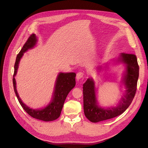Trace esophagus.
<instances>
[{"mask_svg":"<svg viewBox=\"0 0 148 148\" xmlns=\"http://www.w3.org/2000/svg\"><path fill=\"white\" fill-rule=\"evenodd\" d=\"M83 76H84V73L83 72H81V71H79V72L77 73V81H79V80H82L83 78Z\"/></svg>","mask_w":148,"mask_h":148,"instance_id":"esophagus-1","label":"esophagus"}]
</instances>
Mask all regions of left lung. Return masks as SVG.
<instances>
[{
  "mask_svg": "<svg viewBox=\"0 0 148 148\" xmlns=\"http://www.w3.org/2000/svg\"><path fill=\"white\" fill-rule=\"evenodd\" d=\"M119 61L127 65L123 82L127 89L125 98H122L117 107L104 109L98 107L96 102L95 82L88 78L83 84V108L86 118L92 122H98L114 118L123 114L131 104L136 92L139 77V65L135 54L121 53Z\"/></svg>",
  "mask_w": 148,
  "mask_h": 148,
  "instance_id": "left-lung-1",
  "label": "left lung"
}]
</instances>
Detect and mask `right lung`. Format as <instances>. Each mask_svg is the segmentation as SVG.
<instances>
[{
	"label": "right lung",
	"mask_w": 148,
	"mask_h": 148,
	"mask_svg": "<svg viewBox=\"0 0 148 148\" xmlns=\"http://www.w3.org/2000/svg\"><path fill=\"white\" fill-rule=\"evenodd\" d=\"M37 41V38L34 34L30 35L28 40L25 43L24 46L18 53L14 65V74L13 77V84L16 96L18 100L20 105L23 109L31 117L34 119L49 122L53 121L59 118L61 114L64 102L69 92L72 89L76 84L75 73H60L56 79V86L53 91V99L51 102L44 109L34 110L30 109L21 101L16 88V82L15 76L16 74L20 59L23 55V53L27 51L29 49L33 48Z\"/></svg>",
	"instance_id": "1"
}]
</instances>
